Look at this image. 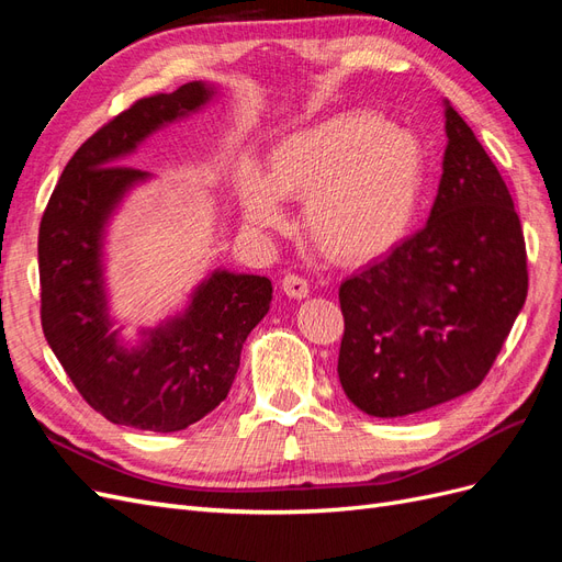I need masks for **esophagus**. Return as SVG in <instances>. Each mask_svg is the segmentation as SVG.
Returning <instances> with one entry per match:
<instances>
[{"mask_svg": "<svg viewBox=\"0 0 562 562\" xmlns=\"http://www.w3.org/2000/svg\"><path fill=\"white\" fill-rule=\"evenodd\" d=\"M281 288H283V293H285L288 297H295V300H302V297L310 295V283H307V279H302V277H297V274H285V277L281 279Z\"/></svg>", "mask_w": 562, "mask_h": 562, "instance_id": "34e87169", "label": "esophagus"}]
</instances>
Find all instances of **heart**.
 Segmentation results:
<instances>
[{
	"instance_id": "obj_1",
	"label": "heart",
	"mask_w": 562,
	"mask_h": 562,
	"mask_svg": "<svg viewBox=\"0 0 562 562\" xmlns=\"http://www.w3.org/2000/svg\"><path fill=\"white\" fill-rule=\"evenodd\" d=\"M424 190V151L413 133L372 112H342L283 135L265 176L241 171L255 227H281V199L304 196V229L326 258L363 265L411 232Z\"/></svg>"
}]
</instances>
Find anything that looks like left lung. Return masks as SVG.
I'll return each mask as SVG.
<instances>
[{
  "instance_id": "8db88e82",
  "label": "left lung",
  "mask_w": 562,
  "mask_h": 562,
  "mask_svg": "<svg viewBox=\"0 0 562 562\" xmlns=\"http://www.w3.org/2000/svg\"><path fill=\"white\" fill-rule=\"evenodd\" d=\"M446 133L427 227L339 285L337 375L372 417L429 411L479 386L527 297L508 187L450 103Z\"/></svg>"
}]
</instances>
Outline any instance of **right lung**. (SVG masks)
I'll return each instance as SVG.
<instances>
[{
	"instance_id": "right-lung-1",
	"label": "right lung",
	"mask_w": 562,
	"mask_h": 562,
	"mask_svg": "<svg viewBox=\"0 0 562 562\" xmlns=\"http://www.w3.org/2000/svg\"><path fill=\"white\" fill-rule=\"evenodd\" d=\"M211 95L213 87L190 81L110 119L67 161L40 225L46 342L95 413L143 431L187 429L227 398L246 337L271 302L267 277L215 271L187 312L149 330L140 347L119 342L108 316L100 265L105 223L128 187L147 178L119 161Z\"/></svg>"
}]
</instances>
